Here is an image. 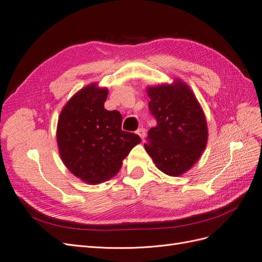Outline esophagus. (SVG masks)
I'll return each instance as SVG.
<instances>
[{
	"instance_id": "34e87169",
	"label": "esophagus",
	"mask_w": 262,
	"mask_h": 262,
	"mask_svg": "<svg viewBox=\"0 0 262 262\" xmlns=\"http://www.w3.org/2000/svg\"><path fill=\"white\" fill-rule=\"evenodd\" d=\"M137 133L139 134V136L141 137V139L143 140L144 138H145V129H143V128H140L138 131H137Z\"/></svg>"
}]
</instances>
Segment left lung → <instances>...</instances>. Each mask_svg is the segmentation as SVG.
Wrapping results in <instances>:
<instances>
[{"instance_id": "8db88e82", "label": "left lung", "mask_w": 262, "mask_h": 262, "mask_svg": "<svg viewBox=\"0 0 262 262\" xmlns=\"http://www.w3.org/2000/svg\"><path fill=\"white\" fill-rule=\"evenodd\" d=\"M148 109L156 126L147 132L144 147L157 168L179 176L199 160L208 142L207 120L188 85L176 81L148 87Z\"/></svg>"}]
</instances>
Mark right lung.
Masks as SVG:
<instances>
[{"instance_id": "right-lung-1", "label": "right lung", "mask_w": 262, "mask_h": 262, "mask_svg": "<svg viewBox=\"0 0 262 262\" xmlns=\"http://www.w3.org/2000/svg\"><path fill=\"white\" fill-rule=\"evenodd\" d=\"M107 89L91 84L62 109L57 130L60 156L68 169L91 185L104 182L120 170L122 161L139 144L136 133L121 129L122 116L105 109Z\"/></svg>"}]
</instances>
